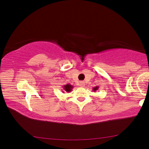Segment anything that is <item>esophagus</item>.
I'll list each match as a JSON object with an SVG mask.
<instances>
[{"instance_id":"1","label":"esophagus","mask_w":149,"mask_h":149,"mask_svg":"<svg viewBox=\"0 0 149 149\" xmlns=\"http://www.w3.org/2000/svg\"><path fill=\"white\" fill-rule=\"evenodd\" d=\"M79 85H80V87H84L85 83L84 81H81V82H79Z\"/></svg>"}]
</instances>
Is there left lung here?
I'll use <instances>...</instances> for the list:
<instances>
[{
	"mask_svg": "<svg viewBox=\"0 0 149 149\" xmlns=\"http://www.w3.org/2000/svg\"><path fill=\"white\" fill-rule=\"evenodd\" d=\"M98 89H99V87H98V86L95 87H93V91H96L98 90Z\"/></svg>",
	"mask_w": 149,
	"mask_h": 149,
	"instance_id": "8db88e82",
	"label": "left lung"
}]
</instances>
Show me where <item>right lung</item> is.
Segmentation results:
<instances>
[{"label":"right lung","mask_w":149,"mask_h":149,"mask_svg":"<svg viewBox=\"0 0 149 149\" xmlns=\"http://www.w3.org/2000/svg\"><path fill=\"white\" fill-rule=\"evenodd\" d=\"M73 88H74V87H73V85H70V84H66V85H64V86H63V90L62 91L63 93H64L65 91V92H71V91L72 90Z\"/></svg>","instance_id":"add662e5"}]
</instances>
